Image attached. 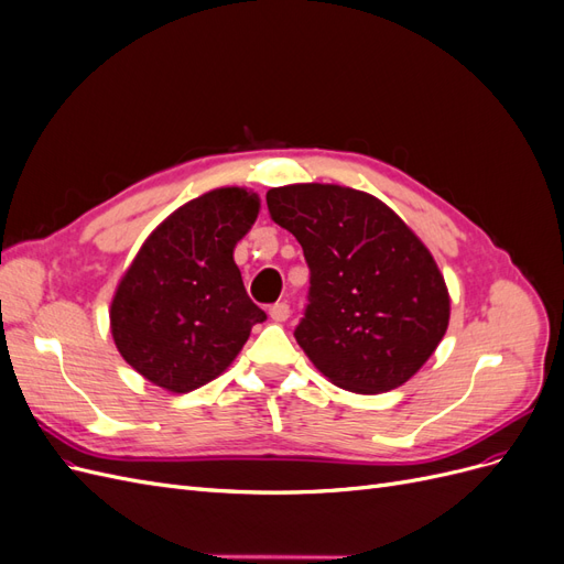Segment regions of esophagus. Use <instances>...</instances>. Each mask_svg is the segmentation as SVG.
I'll list each match as a JSON object with an SVG mask.
<instances>
[{
	"label": "esophagus",
	"instance_id": "34e87169",
	"mask_svg": "<svg viewBox=\"0 0 564 564\" xmlns=\"http://www.w3.org/2000/svg\"><path fill=\"white\" fill-rule=\"evenodd\" d=\"M289 313H292V311H289L286 303H275V305H272V308L268 311V315H270L272 322H286V319H289Z\"/></svg>",
	"mask_w": 564,
	"mask_h": 564
}]
</instances>
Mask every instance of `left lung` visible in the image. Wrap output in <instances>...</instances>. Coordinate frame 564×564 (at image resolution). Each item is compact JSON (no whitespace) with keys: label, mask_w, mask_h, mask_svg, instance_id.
<instances>
[{"label":"left lung","mask_w":564,"mask_h":564,"mask_svg":"<svg viewBox=\"0 0 564 564\" xmlns=\"http://www.w3.org/2000/svg\"><path fill=\"white\" fill-rule=\"evenodd\" d=\"M265 202L311 268L294 332L311 362L360 395L412 379L449 327V292L429 247L388 204L346 185H282Z\"/></svg>","instance_id":"left-lung-1"}]
</instances>
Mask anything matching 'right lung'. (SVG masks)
<instances>
[{
	"label": "right lung",
	"instance_id": "add662e5",
	"mask_svg": "<svg viewBox=\"0 0 564 564\" xmlns=\"http://www.w3.org/2000/svg\"><path fill=\"white\" fill-rule=\"evenodd\" d=\"M261 199L216 187L148 235L110 303L112 340L143 379L191 392L224 373L265 313L247 296L232 253Z\"/></svg>",
	"mask_w": 564,
	"mask_h": 564
}]
</instances>
